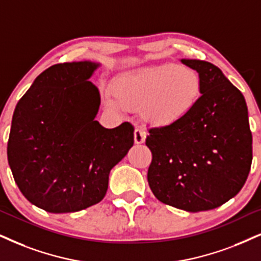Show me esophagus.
Masks as SVG:
<instances>
[{"mask_svg": "<svg viewBox=\"0 0 261 261\" xmlns=\"http://www.w3.org/2000/svg\"><path fill=\"white\" fill-rule=\"evenodd\" d=\"M134 138H135V143L141 144L146 141V133H144L142 128H136L134 134Z\"/></svg>", "mask_w": 261, "mask_h": 261, "instance_id": "obj_1", "label": "esophagus"}]
</instances>
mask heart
I'll use <instances>...</instances> for the list:
<instances>
[{"instance_id":"obj_1","label":"heart","mask_w":261,"mask_h":261,"mask_svg":"<svg viewBox=\"0 0 261 261\" xmlns=\"http://www.w3.org/2000/svg\"><path fill=\"white\" fill-rule=\"evenodd\" d=\"M111 88L121 103L140 106L142 117L155 125H170L183 119L195 107L202 90L195 70L174 64L125 71L113 79Z\"/></svg>"}]
</instances>
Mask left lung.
<instances>
[{
    "label": "left lung",
    "instance_id": "obj_1",
    "mask_svg": "<svg viewBox=\"0 0 261 261\" xmlns=\"http://www.w3.org/2000/svg\"><path fill=\"white\" fill-rule=\"evenodd\" d=\"M201 78V96L183 119L149 128L148 183L158 200L188 212L222 206L245 186L252 133L242 92L217 66L180 60Z\"/></svg>",
    "mask_w": 261,
    "mask_h": 261
}]
</instances>
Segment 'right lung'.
Segmentation results:
<instances>
[{
	"label": "right lung",
	"mask_w": 261,
	"mask_h": 261,
	"mask_svg": "<svg viewBox=\"0 0 261 261\" xmlns=\"http://www.w3.org/2000/svg\"><path fill=\"white\" fill-rule=\"evenodd\" d=\"M98 64L65 62L43 71L13 114L7 155L26 199L50 213L77 212L107 193L111 170L134 146V126L95 120L101 98L88 79Z\"/></svg>",
	"instance_id": "add662e5"
}]
</instances>
